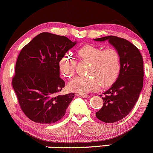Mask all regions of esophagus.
<instances>
[{
  "label": "esophagus",
  "mask_w": 153,
  "mask_h": 153,
  "mask_svg": "<svg viewBox=\"0 0 153 153\" xmlns=\"http://www.w3.org/2000/svg\"><path fill=\"white\" fill-rule=\"evenodd\" d=\"M76 96L79 97H82V98H88L89 97L88 94H76Z\"/></svg>",
  "instance_id": "esophagus-1"
}]
</instances>
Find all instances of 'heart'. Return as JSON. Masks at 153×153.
<instances>
[{
    "label": "heart",
    "mask_w": 153,
    "mask_h": 153,
    "mask_svg": "<svg viewBox=\"0 0 153 153\" xmlns=\"http://www.w3.org/2000/svg\"><path fill=\"white\" fill-rule=\"evenodd\" d=\"M77 54L81 59L90 62L88 74L91 76H76L68 84L69 90L79 94H86L98 90L100 86L107 87L117 80L121 69V56L115 48H102L91 44L80 47ZM59 69L65 78L71 79L75 73L76 62L70 53L59 61Z\"/></svg>",
    "instance_id": "1"
}]
</instances>
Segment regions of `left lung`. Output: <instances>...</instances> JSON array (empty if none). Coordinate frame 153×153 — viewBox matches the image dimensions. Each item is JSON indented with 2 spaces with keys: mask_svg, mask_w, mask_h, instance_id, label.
Returning a JSON list of instances; mask_svg holds the SVG:
<instances>
[{
  "mask_svg": "<svg viewBox=\"0 0 153 153\" xmlns=\"http://www.w3.org/2000/svg\"><path fill=\"white\" fill-rule=\"evenodd\" d=\"M94 40L108 41L121 56L119 76L108 90L103 93V107L96 112L97 117L104 123H115L131 112L140 94L144 76L143 56L139 49L126 39L108 36Z\"/></svg>",
  "mask_w": 153,
  "mask_h": 153,
  "instance_id": "8db88e82",
  "label": "left lung"
}]
</instances>
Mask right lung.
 Segmentation results:
<instances>
[{
	"label": "right lung",
	"mask_w": 153,
	"mask_h": 153,
	"mask_svg": "<svg viewBox=\"0 0 153 153\" xmlns=\"http://www.w3.org/2000/svg\"><path fill=\"white\" fill-rule=\"evenodd\" d=\"M76 43L66 36L44 32L20 52L12 84L21 108L32 121L51 124L65 114L74 94H58L65 86L59 64Z\"/></svg>",
	"instance_id": "1"
}]
</instances>
